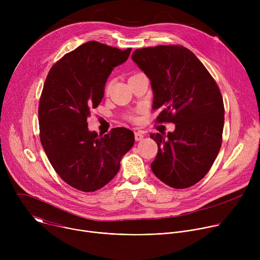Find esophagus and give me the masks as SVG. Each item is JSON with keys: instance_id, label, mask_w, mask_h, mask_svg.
Masks as SVG:
<instances>
[{"instance_id": "esophagus-1", "label": "esophagus", "mask_w": 260, "mask_h": 260, "mask_svg": "<svg viewBox=\"0 0 260 260\" xmlns=\"http://www.w3.org/2000/svg\"><path fill=\"white\" fill-rule=\"evenodd\" d=\"M144 138V134L142 132H136L135 133V140L136 141H141Z\"/></svg>"}]
</instances>
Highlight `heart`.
<instances>
[{
	"instance_id": "heart-1",
	"label": "heart",
	"mask_w": 260,
	"mask_h": 260,
	"mask_svg": "<svg viewBox=\"0 0 260 260\" xmlns=\"http://www.w3.org/2000/svg\"><path fill=\"white\" fill-rule=\"evenodd\" d=\"M111 86H112V82H108V83H107V85H106V87H105V91H106L107 93L110 91ZM132 119H133V120H137V118H136V117H132Z\"/></svg>"
}]
</instances>
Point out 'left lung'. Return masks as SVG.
<instances>
[{
  "mask_svg": "<svg viewBox=\"0 0 260 260\" xmlns=\"http://www.w3.org/2000/svg\"><path fill=\"white\" fill-rule=\"evenodd\" d=\"M133 60L150 79L157 123H175L167 138L151 134L158 147L151 164L169 186L188 188L213 166L222 144L224 105L220 89L193 52L181 45L135 50Z\"/></svg>",
  "mask_w": 260,
  "mask_h": 260,
  "instance_id": "left-lung-1",
  "label": "left lung"
}]
</instances>
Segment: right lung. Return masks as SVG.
Listing matches in <instances>:
<instances>
[{
  "mask_svg": "<svg viewBox=\"0 0 260 260\" xmlns=\"http://www.w3.org/2000/svg\"><path fill=\"white\" fill-rule=\"evenodd\" d=\"M131 50L89 41L64 54L46 77L38 110L40 141L57 175L78 190L104 187L134 145L135 135L125 127L104 136L87 127L109 75L128 58Z\"/></svg>",
  "mask_w": 260,
  "mask_h": 260,
  "instance_id": "1",
  "label": "right lung"
}]
</instances>
